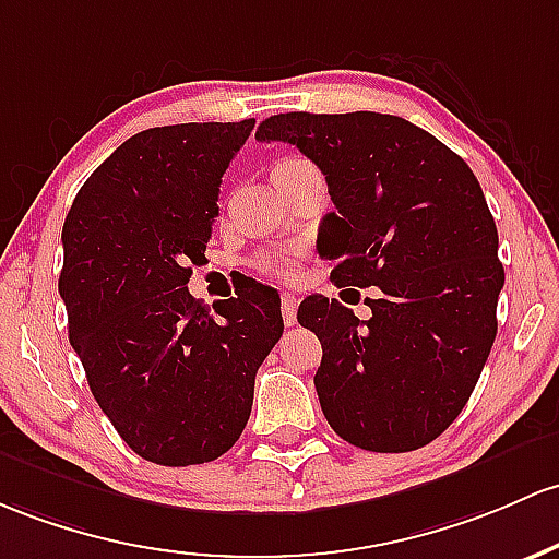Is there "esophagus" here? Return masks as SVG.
Segmentation results:
<instances>
[{
    "mask_svg": "<svg viewBox=\"0 0 559 559\" xmlns=\"http://www.w3.org/2000/svg\"><path fill=\"white\" fill-rule=\"evenodd\" d=\"M281 316H284L286 326L297 323V297L294 294H281Z\"/></svg>",
    "mask_w": 559,
    "mask_h": 559,
    "instance_id": "esophagus-1",
    "label": "esophagus"
}]
</instances>
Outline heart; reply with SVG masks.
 Instances as JSON below:
<instances>
[{"label": "heart", "mask_w": 559, "mask_h": 559, "mask_svg": "<svg viewBox=\"0 0 559 559\" xmlns=\"http://www.w3.org/2000/svg\"><path fill=\"white\" fill-rule=\"evenodd\" d=\"M308 169H312V164L305 162V158L284 156L273 164V182L292 180V177L302 175V171H308ZM260 267L270 275H281V278H286V275L294 273V262L289 260V257H262Z\"/></svg>", "instance_id": "heart-1"}]
</instances>
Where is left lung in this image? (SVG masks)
<instances>
[{"label": "left lung", "mask_w": 559, "mask_h": 559, "mask_svg": "<svg viewBox=\"0 0 559 559\" xmlns=\"http://www.w3.org/2000/svg\"><path fill=\"white\" fill-rule=\"evenodd\" d=\"M257 140H281L326 175L336 212L318 241L336 286H377L360 321L312 294L297 321L323 358L316 390L347 443L377 453L416 451L467 406L496 340L504 286L499 233L462 156L401 116H270Z\"/></svg>", "instance_id": "obj_1"}]
</instances>
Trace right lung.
<instances>
[{"label": "right lung", "instance_id": "obj_1", "mask_svg": "<svg viewBox=\"0 0 559 559\" xmlns=\"http://www.w3.org/2000/svg\"><path fill=\"white\" fill-rule=\"evenodd\" d=\"M251 130L254 119L132 134L92 171L63 225L71 347L116 432L164 467L214 462L241 438L257 369L284 334L270 286L254 281L214 312L186 286Z\"/></svg>", "mask_w": 559, "mask_h": 559}]
</instances>
